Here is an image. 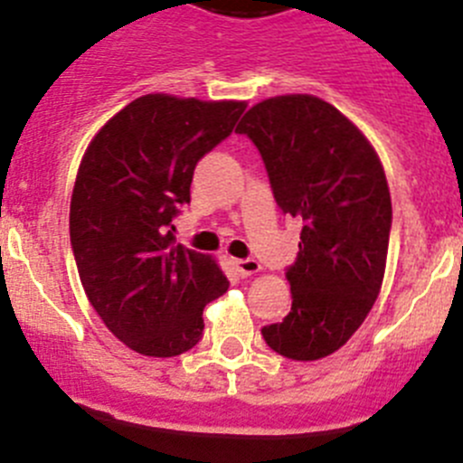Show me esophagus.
<instances>
[{"instance_id": "obj_1", "label": "esophagus", "mask_w": 463, "mask_h": 463, "mask_svg": "<svg viewBox=\"0 0 463 463\" xmlns=\"http://www.w3.org/2000/svg\"><path fill=\"white\" fill-rule=\"evenodd\" d=\"M235 267L241 276H255V273L262 269V264L253 258H246V260H235Z\"/></svg>"}]
</instances>
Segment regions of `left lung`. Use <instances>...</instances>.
Here are the masks:
<instances>
[{"mask_svg": "<svg viewBox=\"0 0 463 463\" xmlns=\"http://www.w3.org/2000/svg\"><path fill=\"white\" fill-rule=\"evenodd\" d=\"M237 133L258 146L282 213L303 222L287 269L291 312L262 336L278 355L321 360L355 335L383 287L392 231L383 163L351 119L312 94L255 103Z\"/></svg>", "mask_w": 463, "mask_h": 463, "instance_id": "1", "label": "left lung"}]
</instances>
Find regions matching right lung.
I'll return each mask as SVG.
<instances>
[{
  "mask_svg": "<svg viewBox=\"0 0 463 463\" xmlns=\"http://www.w3.org/2000/svg\"><path fill=\"white\" fill-rule=\"evenodd\" d=\"M246 101L145 94L85 149L70 203V240L85 296L108 330L149 357L190 351L203 307L228 291L217 260L176 244L194 167L226 140Z\"/></svg>",
  "mask_w": 463,
  "mask_h": 463,
  "instance_id": "obj_1",
  "label": "right lung"
}]
</instances>
